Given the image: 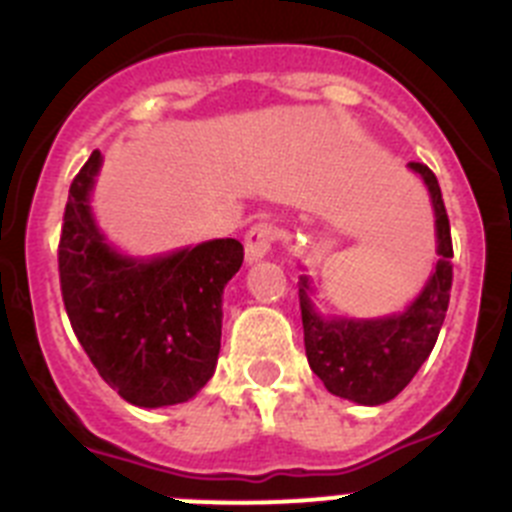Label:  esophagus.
<instances>
[{
	"label": "esophagus",
	"instance_id": "obj_1",
	"mask_svg": "<svg viewBox=\"0 0 512 512\" xmlns=\"http://www.w3.org/2000/svg\"><path fill=\"white\" fill-rule=\"evenodd\" d=\"M279 238V230L274 223H266V220H261V223L251 225V230L246 233V259L248 264H253V261H261L266 256V253L271 251V246H274V241Z\"/></svg>",
	"mask_w": 512,
	"mask_h": 512
}]
</instances>
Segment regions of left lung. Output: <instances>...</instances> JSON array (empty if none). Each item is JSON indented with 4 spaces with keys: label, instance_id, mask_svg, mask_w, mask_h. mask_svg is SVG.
Here are the masks:
<instances>
[{
    "label": "left lung",
    "instance_id": "left-lung-1",
    "mask_svg": "<svg viewBox=\"0 0 512 512\" xmlns=\"http://www.w3.org/2000/svg\"><path fill=\"white\" fill-rule=\"evenodd\" d=\"M431 192L436 212L438 261L420 295L397 315L372 320L325 318L310 300V282L300 277V310L310 369L325 390L359 405H382L400 395L431 356L449 310L454 246L438 179L425 164L410 161Z\"/></svg>",
    "mask_w": 512,
    "mask_h": 512
}]
</instances>
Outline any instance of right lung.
Returning a JSON list of instances; mask_svg holds the SVG:
<instances>
[{
    "label": "right lung",
    "mask_w": 512,
    "mask_h": 512,
    "mask_svg": "<svg viewBox=\"0 0 512 512\" xmlns=\"http://www.w3.org/2000/svg\"><path fill=\"white\" fill-rule=\"evenodd\" d=\"M102 153L69 189L58 243L66 315L99 377L138 408L192 400L215 374L223 289L243 264L235 238L158 259H130L104 241L89 207Z\"/></svg>",
    "instance_id": "1"
}]
</instances>
